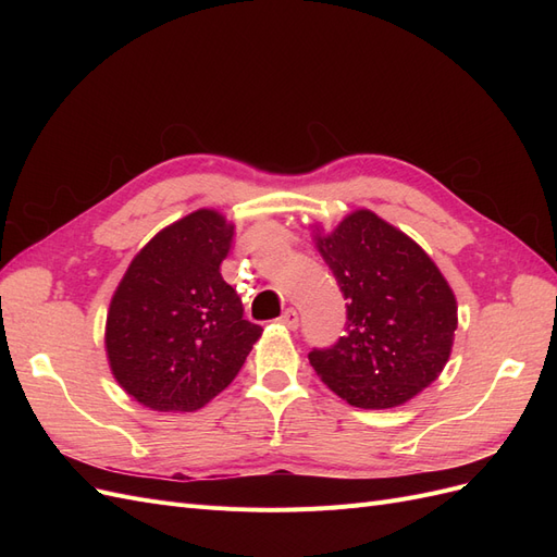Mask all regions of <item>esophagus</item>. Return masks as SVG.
Instances as JSON below:
<instances>
[{
  "label": "esophagus",
  "mask_w": 557,
  "mask_h": 557,
  "mask_svg": "<svg viewBox=\"0 0 557 557\" xmlns=\"http://www.w3.org/2000/svg\"><path fill=\"white\" fill-rule=\"evenodd\" d=\"M281 323H283L285 327L297 330V325H299V315H297V311H295V309H288V311H285V313L281 315Z\"/></svg>",
  "instance_id": "34e87169"
}]
</instances>
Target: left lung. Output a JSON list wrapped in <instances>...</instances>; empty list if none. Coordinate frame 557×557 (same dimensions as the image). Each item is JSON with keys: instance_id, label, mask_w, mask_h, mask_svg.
I'll return each mask as SVG.
<instances>
[{"instance_id": "obj_1", "label": "left lung", "mask_w": 557, "mask_h": 557, "mask_svg": "<svg viewBox=\"0 0 557 557\" xmlns=\"http://www.w3.org/2000/svg\"><path fill=\"white\" fill-rule=\"evenodd\" d=\"M315 246L344 293L346 332L309 362L360 409H393L442 374L458 330L450 285L428 252L376 213L360 209Z\"/></svg>"}]
</instances>
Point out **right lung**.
Returning a JSON list of instances; mask_svg holds the SVG:
<instances>
[{"mask_svg":"<svg viewBox=\"0 0 557 557\" xmlns=\"http://www.w3.org/2000/svg\"><path fill=\"white\" fill-rule=\"evenodd\" d=\"M234 239L199 209L150 239L115 288L107 356L115 381L153 411H197L239 374L262 327L221 276Z\"/></svg>","mask_w":557,"mask_h":557,"instance_id":"add662e5","label":"right lung"}]
</instances>
